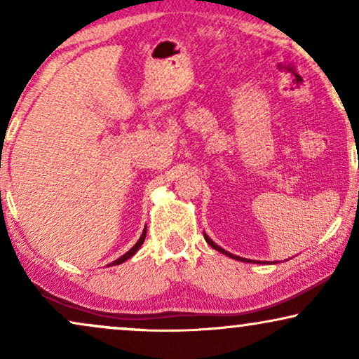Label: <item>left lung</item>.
Listing matches in <instances>:
<instances>
[{
	"label": "left lung",
	"mask_w": 359,
	"mask_h": 359,
	"mask_svg": "<svg viewBox=\"0 0 359 359\" xmlns=\"http://www.w3.org/2000/svg\"><path fill=\"white\" fill-rule=\"evenodd\" d=\"M204 238H205V242H208L209 245H210V247H212L214 250H217V252H220V253H225V255H229V257H232V255H230V253H227V252H225V250H222V248H220L219 247V245H215L214 242H212V240H210L209 237H208V235H205L204 233ZM232 258H235V257H232Z\"/></svg>",
	"instance_id": "obj_1"
}]
</instances>
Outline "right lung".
<instances>
[{"label": "right lung", "instance_id": "right-lung-1", "mask_svg": "<svg viewBox=\"0 0 359 359\" xmlns=\"http://www.w3.org/2000/svg\"><path fill=\"white\" fill-rule=\"evenodd\" d=\"M144 240H145V230H144V233H142V237L139 238V242H137V243L134 245V247H132V248L129 250V252H127L126 255H122V257H121V258H117V259H116V262H112V264H121V263H124V262H126V259H129V258L132 257V255H135V252H137V250H139V248H140V245H142V243H144Z\"/></svg>", "mask_w": 359, "mask_h": 359}]
</instances>
